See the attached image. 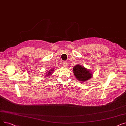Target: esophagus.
Returning a JSON list of instances; mask_svg holds the SVG:
<instances>
[{
    "label": "esophagus",
    "instance_id": "obj_1",
    "mask_svg": "<svg viewBox=\"0 0 126 126\" xmlns=\"http://www.w3.org/2000/svg\"><path fill=\"white\" fill-rule=\"evenodd\" d=\"M63 65L64 67H66L67 66V63L66 61H63Z\"/></svg>",
    "mask_w": 126,
    "mask_h": 126
}]
</instances>
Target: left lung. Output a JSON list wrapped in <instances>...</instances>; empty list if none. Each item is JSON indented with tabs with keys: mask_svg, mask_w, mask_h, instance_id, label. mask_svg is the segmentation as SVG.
I'll return each instance as SVG.
<instances>
[{
	"mask_svg": "<svg viewBox=\"0 0 126 126\" xmlns=\"http://www.w3.org/2000/svg\"><path fill=\"white\" fill-rule=\"evenodd\" d=\"M73 72L77 79L80 81H86L92 76L89 70L80 65H77L74 66Z\"/></svg>",
	"mask_w": 126,
	"mask_h": 126,
	"instance_id": "8db88e82",
	"label": "left lung"
}]
</instances>
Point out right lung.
Segmentation results:
<instances>
[{"label":"right lung","mask_w":126,"mask_h":126,"mask_svg":"<svg viewBox=\"0 0 126 126\" xmlns=\"http://www.w3.org/2000/svg\"><path fill=\"white\" fill-rule=\"evenodd\" d=\"M51 71H52V70H50V72L49 71V72H47V74H46V76H48L49 75H50L51 74V73L52 72Z\"/></svg>","instance_id":"obj_1"}]
</instances>
